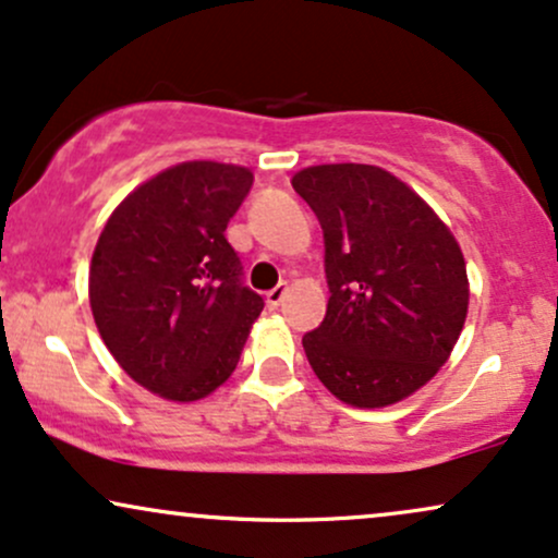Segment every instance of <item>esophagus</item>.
Returning a JSON list of instances; mask_svg holds the SVG:
<instances>
[{"mask_svg": "<svg viewBox=\"0 0 558 558\" xmlns=\"http://www.w3.org/2000/svg\"><path fill=\"white\" fill-rule=\"evenodd\" d=\"M286 291L288 288L286 286H278V288H272V291H267V306H270V310H278L280 304H283V299H286Z\"/></svg>", "mask_w": 558, "mask_h": 558, "instance_id": "obj_1", "label": "esophagus"}]
</instances>
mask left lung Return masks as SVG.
<instances>
[{
    "label": "left lung",
    "instance_id": "8db88e82",
    "mask_svg": "<svg viewBox=\"0 0 558 558\" xmlns=\"http://www.w3.org/2000/svg\"><path fill=\"white\" fill-rule=\"evenodd\" d=\"M325 239L330 299L304 343L332 396L375 409L407 399L444 367L464 328L462 248L422 198L375 165L293 175Z\"/></svg>",
    "mask_w": 558,
    "mask_h": 558
}]
</instances>
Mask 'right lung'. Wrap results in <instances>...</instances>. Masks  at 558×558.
<instances>
[{
	"mask_svg": "<svg viewBox=\"0 0 558 558\" xmlns=\"http://www.w3.org/2000/svg\"><path fill=\"white\" fill-rule=\"evenodd\" d=\"M246 168L183 162L120 202L96 241L88 299L101 341L133 380L196 401L228 380L259 293L226 239L252 191Z\"/></svg>",
	"mask_w": 558,
	"mask_h": 558,
	"instance_id": "right-lung-1",
	"label": "right lung"
}]
</instances>
